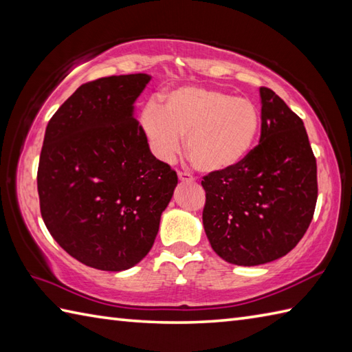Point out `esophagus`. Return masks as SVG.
I'll use <instances>...</instances> for the list:
<instances>
[{"label": "esophagus", "instance_id": "obj_1", "mask_svg": "<svg viewBox=\"0 0 352 352\" xmlns=\"http://www.w3.org/2000/svg\"><path fill=\"white\" fill-rule=\"evenodd\" d=\"M178 180H180L182 183H192L193 182V177L190 174H188V172H178Z\"/></svg>", "mask_w": 352, "mask_h": 352}]
</instances>
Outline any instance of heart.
<instances>
[{
	"instance_id": "obj_1",
	"label": "heart",
	"mask_w": 352,
	"mask_h": 352,
	"mask_svg": "<svg viewBox=\"0 0 352 352\" xmlns=\"http://www.w3.org/2000/svg\"><path fill=\"white\" fill-rule=\"evenodd\" d=\"M162 101V106L148 102L140 116L153 151L162 160H170L180 151L186 136V151L193 166L222 172L242 163L256 145L261 118L248 98L186 86L168 92Z\"/></svg>"
}]
</instances>
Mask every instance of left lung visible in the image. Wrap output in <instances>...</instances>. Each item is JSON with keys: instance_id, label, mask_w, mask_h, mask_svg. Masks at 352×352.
Instances as JSON below:
<instances>
[{"instance_id": "obj_1", "label": "left lung", "mask_w": 352, "mask_h": 352, "mask_svg": "<svg viewBox=\"0 0 352 352\" xmlns=\"http://www.w3.org/2000/svg\"><path fill=\"white\" fill-rule=\"evenodd\" d=\"M260 142L237 166L203 178V223L228 263L257 266L295 248L318 199V169L302 119L260 87Z\"/></svg>"}]
</instances>
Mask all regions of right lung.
I'll return each mask as SVG.
<instances>
[{"instance_id": "1", "label": "right lung", "mask_w": 352, "mask_h": 352, "mask_svg": "<svg viewBox=\"0 0 352 352\" xmlns=\"http://www.w3.org/2000/svg\"><path fill=\"white\" fill-rule=\"evenodd\" d=\"M151 77L81 85L45 131L37 168L41 214L54 241L86 266L125 271L153 248L177 172L149 151L134 101Z\"/></svg>"}]
</instances>
